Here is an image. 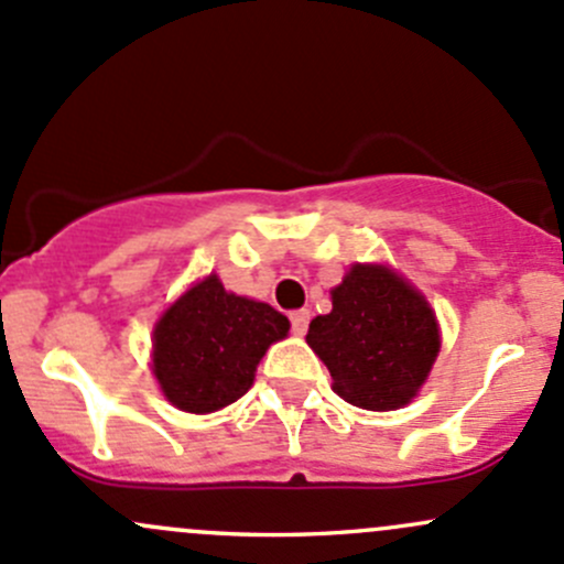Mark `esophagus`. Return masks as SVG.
<instances>
[{
    "mask_svg": "<svg viewBox=\"0 0 564 564\" xmlns=\"http://www.w3.org/2000/svg\"><path fill=\"white\" fill-rule=\"evenodd\" d=\"M306 328H310V312L306 310L290 312V330H293L295 336H304Z\"/></svg>",
    "mask_w": 564,
    "mask_h": 564,
    "instance_id": "1",
    "label": "esophagus"
}]
</instances>
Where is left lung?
I'll list each match as a JSON object with an SVG mask.
<instances>
[{
  "instance_id": "obj_1",
  "label": "left lung",
  "mask_w": 564,
  "mask_h": 564,
  "mask_svg": "<svg viewBox=\"0 0 564 564\" xmlns=\"http://www.w3.org/2000/svg\"><path fill=\"white\" fill-rule=\"evenodd\" d=\"M330 304L306 341L328 367L334 393L364 410L408 404L440 352L426 299L386 265H352Z\"/></svg>"
}]
</instances>
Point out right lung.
Masks as SVG:
<instances>
[{
  "instance_id": "right-lung-1",
  "label": "right lung",
  "mask_w": 564,
  "mask_h": 564,
  "mask_svg": "<svg viewBox=\"0 0 564 564\" xmlns=\"http://www.w3.org/2000/svg\"><path fill=\"white\" fill-rule=\"evenodd\" d=\"M288 328L274 306L228 293L217 276H206L154 328L162 393L184 412L228 408L249 391L260 358Z\"/></svg>"
}]
</instances>
